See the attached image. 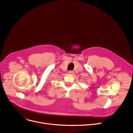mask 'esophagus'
Instances as JSON below:
<instances>
[{"label":"esophagus","mask_w":133,"mask_h":133,"mask_svg":"<svg viewBox=\"0 0 133 133\" xmlns=\"http://www.w3.org/2000/svg\"><path fill=\"white\" fill-rule=\"evenodd\" d=\"M68 74H73V72L72 71V70H69V71H68Z\"/></svg>","instance_id":"obj_1"}]
</instances>
